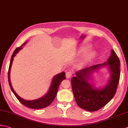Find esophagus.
<instances>
[{
	"label": "esophagus",
	"mask_w": 128,
	"mask_h": 128,
	"mask_svg": "<svg viewBox=\"0 0 128 128\" xmlns=\"http://www.w3.org/2000/svg\"><path fill=\"white\" fill-rule=\"evenodd\" d=\"M72 72L70 71H69V72H66V78H71V76H72Z\"/></svg>",
	"instance_id": "esophagus-1"
}]
</instances>
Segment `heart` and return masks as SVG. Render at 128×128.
<instances>
[{
	"label": "heart",
	"mask_w": 128,
	"mask_h": 128,
	"mask_svg": "<svg viewBox=\"0 0 128 128\" xmlns=\"http://www.w3.org/2000/svg\"><path fill=\"white\" fill-rule=\"evenodd\" d=\"M90 47V46H82L79 50V52L82 53L86 52V50L89 49V48ZM96 55V52L94 50H89L87 52L86 54H84V56L82 58V62H84V63H87V62L91 61L94 58Z\"/></svg>",
	"instance_id": "b5f03b06"
}]
</instances>
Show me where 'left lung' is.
<instances>
[{"label": "left lung", "instance_id": "8db88e82", "mask_svg": "<svg viewBox=\"0 0 128 128\" xmlns=\"http://www.w3.org/2000/svg\"><path fill=\"white\" fill-rule=\"evenodd\" d=\"M120 62L113 49L106 62L96 64L76 72V76L71 79L72 92L80 108L89 112L97 111L111 100L116 93L119 84ZM108 66L111 72L110 79L106 86L96 88L90 83L91 74L100 67Z\"/></svg>", "mask_w": 128, "mask_h": 128}]
</instances>
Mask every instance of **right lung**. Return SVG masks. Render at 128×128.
Segmentation results:
<instances>
[{
  "instance_id": "1",
  "label": "right lung",
  "mask_w": 128,
  "mask_h": 128,
  "mask_svg": "<svg viewBox=\"0 0 128 128\" xmlns=\"http://www.w3.org/2000/svg\"><path fill=\"white\" fill-rule=\"evenodd\" d=\"M25 44H26V42H24L20 47H18L16 48V49L15 50L14 52H13V54H12V56L8 70V82L9 86L10 87L12 91L15 95V96L16 97V98L18 99V100L22 104H23L24 106L32 109H38L44 108H46L48 106H49V105L53 102L55 98H56V96L57 92L58 91V88L60 84L61 83V82L63 80L66 79V76H66V73H65L64 72H60V73L56 74V76H54V78L52 79L51 85L50 86L49 90L48 91L47 93L44 96L40 98L39 99L33 100H25L22 98L21 97H20L16 93V92L14 90L13 88H12L10 80V72L12 65L14 56H16V54H17L18 52H19L20 50H21L22 48V46H24Z\"/></svg>"
}]
</instances>
